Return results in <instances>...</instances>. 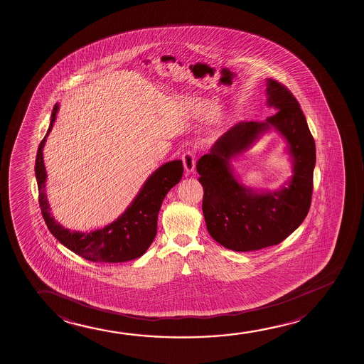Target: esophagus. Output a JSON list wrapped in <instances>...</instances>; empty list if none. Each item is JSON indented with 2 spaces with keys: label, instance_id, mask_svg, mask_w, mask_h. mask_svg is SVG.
<instances>
[{
  "label": "esophagus",
  "instance_id": "34e87169",
  "mask_svg": "<svg viewBox=\"0 0 364 364\" xmlns=\"http://www.w3.org/2000/svg\"><path fill=\"white\" fill-rule=\"evenodd\" d=\"M183 163H184L185 171L190 174V173H193L195 169V163H196V160H195V154L193 151H186L183 155Z\"/></svg>",
  "mask_w": 364,
  "mask_h": 364
}]
</instances>
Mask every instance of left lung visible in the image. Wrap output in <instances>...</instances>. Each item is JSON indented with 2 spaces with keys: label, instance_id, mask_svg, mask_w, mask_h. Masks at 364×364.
Wrapping results in <instances>:
<instances>
[{
  "label": "left lung",
  "instance_id": "left-lung-1",
  "mask_svg": "<svg viewBox=\"0 0 364 364\" xmlns=\"http://www.w3.org/2000/svg\"><path fill=\"white\" fill-rule=\"evenodd\" d=\"M266 105L277 110L264 122L239 123L200 158L203 213L211 237L226 249L246 252L282 242L309 214L314 189L316 145L299 102L277 80H266ZM274 129L284 136L293 175L279 190L254 191L234 175L230 160Z\"/></svg>",
  "mask_w": 364,
  "mask_h": 364
}]
</instances>
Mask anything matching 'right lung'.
Segmentation results:
<instances>
[{
    "mask_svg": "<svg viewBox=\"0 0 364 364\" xmlns=\"http://www.w3.org/2000/svg\"><path fill=\"white\" fill-rule=\"evenodd\" d=\"M60 105L55 103L50 114V128L41 141L36 156V179L38 185L41 211L50 234L83 259L93 262H125L145 254L156 235V224L160 206L165 195L183 178V161L171 160L159 166L145 180L139 193L132 204L118 219L103 229L90 232L70 231L57 221L50 214V203L46 194L45 161L43 146L46 139L55 124Z\"/></svg>",
    "mask_w": 364,
    "mask_h": 364,
    "instance_id": "1",
    "label": "right lung"
}]
</instances>
